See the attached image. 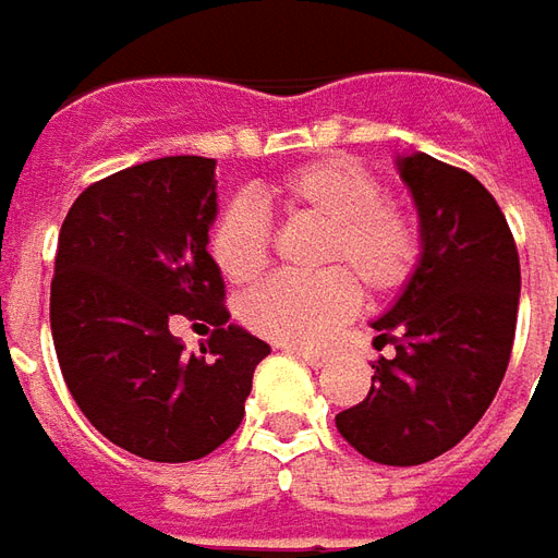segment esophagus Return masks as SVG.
<instances>
[{
    "instance_id": "34e87169",
    "label": "esophagus",
    "mask_w": 558,
    "mask_h": 558,
    "mask_svg": "<svg viewBox=\"0 0 558 558\" xmlns=\"http://www.w3.org/2000/svg\"><path fill=\"white\" fill-rule=\"evenodd\" d=\"M286 353H291V356L304 359L310 368H323L325 365V353L323 350H304V347H286Z\"/></svg>"
}]
</instances>
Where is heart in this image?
Listing matches in <instances>:
<instances>
[{
	"instance_id": "b5f03b06",
	"label": "heart",
	"mask_w": 558,
	"mask_h": 558,
	"mask_svg": "<svg viewBox=\"0 0 558 558\" xmlns=\"http://www.w3.org/2000/svg\"><path fill=\"white\" fill-rule=\"evenodd\" d=\"M264 202L291 218L325 223L316 279H270L242 301V319L279 343H319L359 306V286L396 291L421 260V227L405 205L380 199V181L350 156H328L294 168L264 190ZM211 254L230 282H252L267 267L270 230L252 202L227 205L211 233Z\"/></svg>"
}]
</instances>
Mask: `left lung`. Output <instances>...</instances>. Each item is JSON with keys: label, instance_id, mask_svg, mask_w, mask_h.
I'll return each instance as SVG.
<instances>
[{"label": "left lung", "instance_id": "1", "mask_svg": "<svg viewBox=\"0 0 558 558\" xmlns=\"http://www.w3.org/2000/svg\"><path fill=\"white\" fill-rule=\"evenodd\" d=\"M421 227V260L372 328L392 343L368 396L335 417L368 461L417 466L480 424L513 353L519 254L495 196L427 153L396 156Z\"/></svg>", "mask_w": 558, "mask_h": 558}]
</instances>
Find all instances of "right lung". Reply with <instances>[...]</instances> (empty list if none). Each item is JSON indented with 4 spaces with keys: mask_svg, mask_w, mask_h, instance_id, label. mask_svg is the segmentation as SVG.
Segmentation results:
<instances>
[{
    "mask_svg": "<svg viewBox=\"0 0 558 558\" xmlns=\"http://www.w3.org/2000/svg\"><path fill=\"white\" fill-rule=\"evenodd\" d=\"M215 159L166 156L78 193L51 279V338L66 390L97 433L159 463L211 454L242 424L270 347L230 323L208 254ZM174 312L216 325L208 357L182 353Z\"/></svg>",
    "mask_w": 558,
    "mask_h": 558,
    "instance_id": "obj_1",
    "label": "right lung"
}]
</instances>
